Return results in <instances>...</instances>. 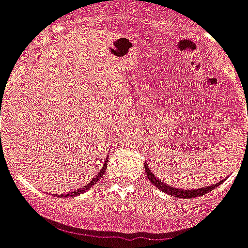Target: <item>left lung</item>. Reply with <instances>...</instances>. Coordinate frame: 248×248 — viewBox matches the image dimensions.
<instances>
[{"label": "left lung", "mask_w": 248, "mask_h": 248, "mask_svg": "<svg viewBox=\"0 0 248 248\" xmlns=\"http://www.w3.org/2000/svg\"><path fill=\"white\" fill-rule=\"evenodd\" d=\"M145 173L146 177L149 178V181L153 184V185L158 187L160 190H162L164 193H168V194H170V196L178 197V198H196V197H201L206 194V193H209L213 189H216L217 186H219L220 182L216 184V185H211L207 186V187H201V189H194V190H182V189H177V187H173V186H169L161 182L158 178H156V176L153 174V171L148 168V165L145 164Z\"/></svg>", "instance_id": "obj_1"}]
</instances>
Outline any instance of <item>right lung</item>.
<instances>
[{"mask_svg": "<svg viewBox=\"0 0 248 248\" xmlns=\"http://www.w3.org/2000/svg\"><path fill=\"white\" fill-rule=\"evenodd\" d=\"M106 169H107V162H106V164H104V168H103L102 170H100V171H99V173H97V176L95 177V178H93L92 181L88 182V184H87L86 186H83V187H80V189H78V190L72 191L71 194H62V196H59V197H63V198H64V197H68V196H70V197H74V196H78V194H80V193H84V191L88 190L90 187H92V186L95 185V184H96V182L99 181L100 178H102L103 174H104V171H106Z\"/></svg>", "mask_w": 248, "mask_h": 248, "instance_id": "right-lung-1", "label": "right lung"}]
</instances>
